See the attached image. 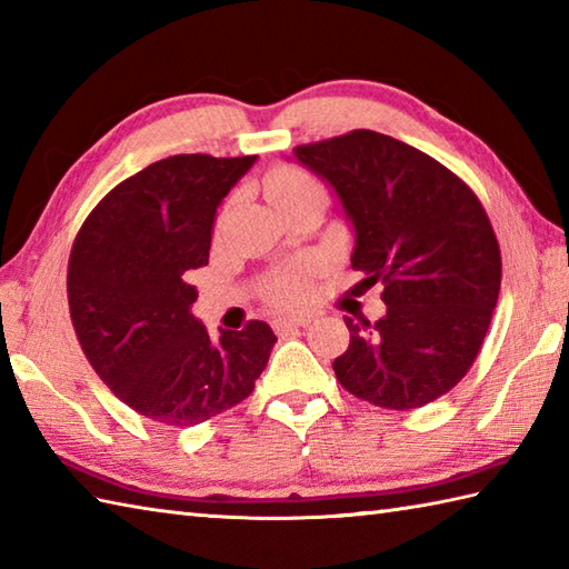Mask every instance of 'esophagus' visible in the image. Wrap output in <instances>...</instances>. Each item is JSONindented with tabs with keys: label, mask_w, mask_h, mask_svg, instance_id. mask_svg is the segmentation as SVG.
<instances>
[{
	"label": "esophagus",
	"mask_w": 569,
	"mask_h": 569,
	"mask_svg": "<svg viewBox=\"0 0 569 569\" xmlns=\"http://www.w3.org/2000/svg\"><path fill=\"white\" fill-rule=\"evenodd\" d=\"M310 322V318H278L273 322L276 332H288V330H298V328H306Z\"/></svg>",
	"instance_id": "obj_1"
}]
</instances>
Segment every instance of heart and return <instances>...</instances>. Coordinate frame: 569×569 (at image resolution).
<instances>
[{
  "label": "heart",
  "instance_id": "heart-1",
  "mask_svg": "<svg viewBox=\"0 0 569 569\" xmlns=\"http://www.w3.org/2000/svg\"><path fill=\"white\" fill-rule=\"evenodd\" d=\"M320 186L308 173L296 168H281V171L266 178V196L271 198L278 210L306 196H318ZM312 276H316V261H300L291 269L281 271L271 278L266 296L281 310L303 308L312 296Z\"/></svg>",
  "mask_w": 569,
  "mask_h": 569
}]
</instances>
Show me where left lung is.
<instances>
[{
  "label": "left lung",
  "mask_w": 569,
  "mask_h": 569,
  "mask_svg": "<svg viewBox=\"0 0 569 569\" xmlns=\"http://www.w3.org/2000/svg\"><path fill=\"white\" fill-rule=\"evenodd\" d=\"M296 159L335 188L357 247L352 269L381 283L386 316L349 328L335 377L371 406L410 410L452 391L475 365L501 288L485 204L432 156L371 129L300 143Z\"/></svg>",
  "instance_id": "8db88e82"
}]
</instances>
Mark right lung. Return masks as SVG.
Returning a JSON list of instances; mask_svg holds the SVG:
<instances>
[{"instance_id": "obj_1", "label": "right lung", "mask_w": 569, "mask_h": 569, "mask_svg": "<svg viewBox=\"0 0 569 569\" xmlns=\"http://www.w3.org/2000/svg\"><path fill=\"white\" fill-rule=\"evenodd\" d=\"M253 161L168 156L107 192L72 241L68 306L82 352L119 401L161 426H198L244 401L276 345L261 320L214 342L190 312L217 204Z\"/></svg>"}]
</instances>
